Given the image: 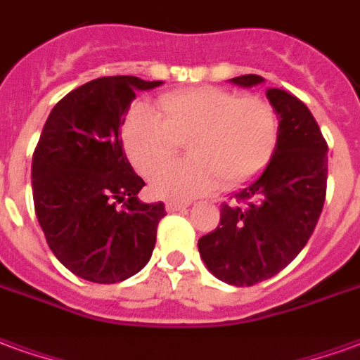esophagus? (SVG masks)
<instances>
[{
  "mask_svg": "<svg viewBox=\"0 0 360 360\" xmlns=\"http://www.w3.org/2000/svg\"><path fill=\"white\" fill-rule=\"evenodd\" d=\"M190 203H176V201H169L167 203V211L169 212H176V211H184V209H188Z\"/></svg>",
  "mask_w": 360,
  "mask_h": 360,
  "instance_id": "34e87169",
  "label": "esophagus"
}]
</instances>
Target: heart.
Returning <instances> with one entry per match:
<instances>
[{"label":"heart","mask_w":360,"mask_h":360,"mask_svg":"<svg viewBox=\"0 0 360 360\" xmlns=\"http://www.w3.org/2000/svg\"><path fill=\"white\" fill-rule=\"evenodd\" d=\"M159 109L161 115L146 103L134 107L122 132L126 153L146 176L188 141L190 160L158 168L149 180L159 198H198L219 180L238 186L263 170L276 149L280 120L263 97L199 86L165 94Z\"/></svg>","instance_id":"heart-1"}]
</instances>
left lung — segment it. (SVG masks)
I'll list each match as a JSON object with an SVG mask.
<instances>
[{
  "instance_id": "left-lung-1",
  "label": "left lung",
  "mask_w": 360,
  "mask_h": 360,
  "mask_svg": "<svg viewBox=\"0 0 360 360\" xmlns=\"http://www.w3.org/2000/svg\"><path fill=\"white\" fill-rule=\"evenodd\" d=\"M253 88L263 76L230 80ZM280 132L263 174L220 205V222L199 238V255L212 276L230 285L272 278L299 255L324 207L328 146L307 105L290 91L269 88Z\"/></svg>"
}]
</instances>
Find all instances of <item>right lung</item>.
Returning <instances> with one entry per match:
<instances>
[{
    "mask_svg": "<svg viewBox=\"0 0 360 360\" xmlns=\"http://www.w3.org/2000/svg\"><path fill=\"white\" fill-rule=\"evenodd\" d=\"M161 84L96 78L63 97L44 124L32 155L34 209L53 255L84 280L122 282L151 259L167 212L161 201L138 199L146 182L126 159L120 128L136 91Z\"/></svg>",
    "mask_w": 360,
    "mask_h": 360,
    "instance_id": "1",
    "label": "right lung"
}]
</instances>
